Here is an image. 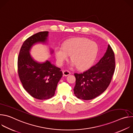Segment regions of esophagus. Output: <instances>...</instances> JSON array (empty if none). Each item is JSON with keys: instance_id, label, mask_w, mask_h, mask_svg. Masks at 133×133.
<instances>
[{"instance_id": "1", "label": "esophagus", "mask_w": 133, "mask_h": 133, "mask_svg": "<svg viewBox=\"0 0 133 133\" xmlns=\"http://www.w3.org/2000/svg\"><path fill=\"white\" fill-rule=\"evenodd\" d=\"M63 74L65 76H68L70 74V72L68 70H65L63 71Z\"/></svg>"}]
</instances>
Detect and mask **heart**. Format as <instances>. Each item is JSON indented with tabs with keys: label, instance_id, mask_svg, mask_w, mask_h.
Here are the masks:
<instances>
[{
	"label": "heart",
	"instance_id": "heart-1",
	"mask_svg": "<svg viewBox=\"0 0 133 133\" xmlns=\"http://www.w3.org/2000/svg\"><path fill=\"white\" fill-rule=\"evenodd\" d=\"M98 51L96 43L84 38H76L65 42L63 46L55 49L56 58L59 65H63L71 55V65L78 66L81 69L90 67L95 60Z\"/></svg>",
	"mask_w": 133,
	"mask_h": 133
}]
</instances>
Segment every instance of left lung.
<instances>
[{
  "label": "left lung",
  "instance_id": "obj_1",
  "mask_svg": "<svg viewBox=\"0 0 133 133\" xmlns=\"http://www.w3.org/2000/svg\"><path fill=\"white\" fill-rule=\"evenodd\" d=\"M115 69L114 52L108 45L105 55L95 65L83 73L74 74L75 95L83 100H90L99 96L108 87Z\"/></svg>",
  "mask_w": 133,
  "mask_h": 133
}]
</instances>
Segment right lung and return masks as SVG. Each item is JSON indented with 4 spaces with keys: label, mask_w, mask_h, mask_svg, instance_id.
<instances>
[{
    "label": "right lung",
    "mask_w": 133,
    "mask_h": 133,
    "mask_svg": "<svg viewBox=\"0 0 133 133\" xmlns=\"http://www.w3.org/2000/svg\"><path fill=\"white\" fill-rule=\"evenodd\" d=\"M48 31L36 33L23 43L18 57V73L24 89L35 98L45 100L54 96L63 76L61 68L48 61L40 63L30 54L31 47L37 43L47 42ZM52 52V51H51Z\"/></svg>",
    "instance_id": "right-lung-1"
}]
</instances>
